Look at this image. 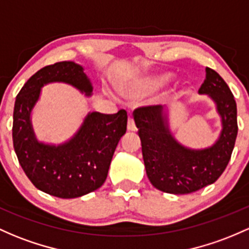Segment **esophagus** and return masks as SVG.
<instances>
[{
	"label": "esophagus",
	"instance_id": "34e87169",
	"mask_svg": "<svg viewBox=\"0 0 249 249\" xmlns=\"http://www.w3.org/2000/svg\"><path fill=\"white\" fill-rule=\"evenodd\" d=\"M127 130L129 131H136V124L135 120L131 116H129V119H127Z\"/></svg>",
	"mask_w": 249,
	"mask_h": 249
}]
</instances>
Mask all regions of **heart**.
<instances>
[{"instance_id": "b5f03b06", "label": "heart", "mask_w": 249, "mask_h": 249, "mask_svg": "<svg viewBox=\"0 0 249 249\" xmlns=\"http://www.w3.org/2000/svg\"><path fill=\"white\" fill-rule=\"evenodd\" d=\"M169 79H170V74H169V73L145 76V78L139 79V80L135 81V83L129 85L127 87H125L124 93L126 94L127 97H139V95L146 94L149 93V92H152L155 91V89H160V86H163V85L169 80Z\"/></svg>"}]
</instances>
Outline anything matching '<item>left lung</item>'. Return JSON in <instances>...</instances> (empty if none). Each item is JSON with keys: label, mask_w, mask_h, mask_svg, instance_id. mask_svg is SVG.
<instances>
[{"label": "left lung", "mask_w": 249, "mask_h": 249, "mask_svg": "<svg viewBox=\"0 0 249 249\" xmlns=\"http://www.w3.org/2000/svg\"><path fill=\"white\" fill-rule=\"evenodd\" d=\"M198 93L208 94L214 100L222 122L220 137L207 149L193 150L179 144L171 135L162 105L143 106L133 111L147 178L164 193L183 195L213 184L231 157L237 119L236 103L231 89L218 73L207 67Z\"/></svg>", "instance_id": "8db88e82"}]
</instances>
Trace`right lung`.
Instances as JSON below:
<instances>
[{
	"instance_id": "right-lung-1",
	"label": "right lung",
	"mask_w": 249,
	"mask_h": 249,
	"mask_svg": "<svg viewBox=\"0 0 249 249\" xmlns=\"http://www.w3.org/2000/svg\"><path fill=\"white\" fill-rule=\"evenodd\" d=\"M66 83L86 95L91 81L84 68L73 61H61L41 68L18 92L14 106L13 143L18 163L37 189L60 198H75L100 188L107 177L112 156L126 132L127 113L91 112L78 132L60 145L37 142L31 113L39 100L41 87Z\"/></svg>"
}]
</instances>
